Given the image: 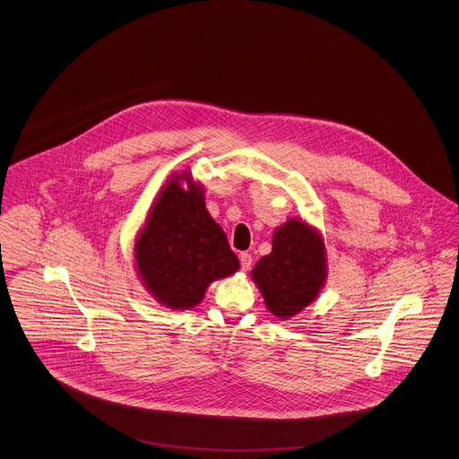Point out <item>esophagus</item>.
<instances>
[{"mask_svg":"<svg viewBox=\"0 0 459 459\" xmlns=\"http://www.w3.org/2000/svg\"><path fill=\"white\" fill-rule=\"evenodd\" d=\"M239 260H241V269H243V271H247V269L251 267V262H253V258H251V255L247 253V251H243V253L239 255Z\"/></svg>","mask_w":459,"mask_h":459,"instance_id":"1","label":"esophagus"}]
</instances>
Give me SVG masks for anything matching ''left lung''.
Here are the masks:
<instances>
[{"mask_svg":"<svg viewBox=\"0 0 459 459\" xmlns=\"http://www.w3.org/2000/svg\"><path fill=\"white\" fill-rule=\"evenodd\" d=\"M269 311L291 317L307 307L325 278V247L316 230L300 220H288L273 238V251L251 271Z\"/></svg>","mask_w":459,"mask_h":459,"instance_id":"8db88e82","label":"left lung"}]
</instances>
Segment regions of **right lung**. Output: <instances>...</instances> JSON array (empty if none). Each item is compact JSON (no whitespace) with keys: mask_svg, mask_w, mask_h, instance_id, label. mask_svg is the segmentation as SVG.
<instances>
[{"mask_svg":"<svg viewBox=\"0 0 459 459\" xmlns=\"http://www.w3.org/2000/svg\"><path fill=\"white\" fill-rule=\"evenodd\" d=\"M179 178L189 181L186 191ZM136 265L150 293L171 309L197 306L210 282L239 269L203 188L188 175H177L160 192L136 241Z\"/></svg>","mask_w":459,"mask_h":459,"instance_id":"right-lung-1","label":"right lung"}]
</instances>
